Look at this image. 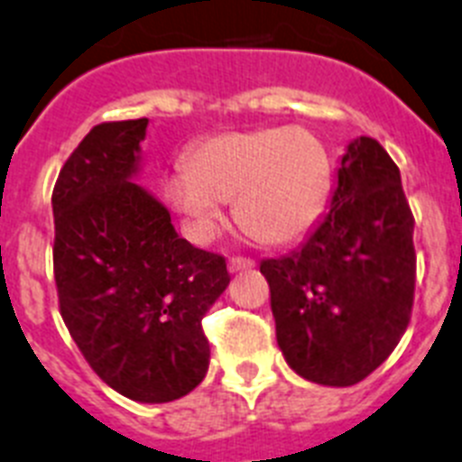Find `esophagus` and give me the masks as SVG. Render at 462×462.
<instances>
[{
	"label": "esophagus",
	"mask_w": 462,
	"mask_h": 462,
	"mask_svg": "<svg viewBox=\"0 0 462 462\" xmlns=\"http://www.w3.org/2000/svg\"><path fill=\"white\" fill-rule=\"evenodd\" d=\"M254 261L246 256H232L230 261H227V268H230V273H242V270H251L254 268Z\"/></svg>",
	"instance_id": "34e87169"
}]
</instances>
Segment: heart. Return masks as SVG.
Returning a JSON list of instances; mask_svg holds the SVG:
<instances>
[{"label":"heart","mask_w":462,"mask_h":462,"mask_svg":"<svg viewBox=\"0 0 462 462\" xmlns=\"http://www.w3.org/2000/svg\"><path fill=\"white\" fill-rule=\"evenodd\" d=\"M329 189L325 146L294 127L216 134L194 146L185 171L168 180V199L201 242L218 232L235 197L244 227L268 244L296 242L316 227Z\"/></svg>","instance_id":"obj_1"}]
</instances>
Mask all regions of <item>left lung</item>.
Wrapping results in <instances>:
<instances>
[{"label": "left lung", "instance_id": "left-lung-1", "mask_svg": "<svg viewBox=\"0 0 462 462\" xmlns=\"http://www.w3.org/2000/svg\"><path fill=\"white\" fill-rule=\"evenodd\" d=\"M413 225L384 146L351 142L320 225L301 249L261 263L277 344L294 373L351 387L387 361L413 313Z\"/></svg>", "mask_w": 462, "mask_h": 462}]
</instances>
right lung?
Segmentation results:
<instances>
[{"label": "right lung", "mask_w": 462, "mask_h": 462, "mask_svg": "<svg viewBox=\"0 0 462 462\" xmlns=\"http://www.w3.org/2000/svg\"><path fill=\"white\" fill-rule=\"evenodd\" d=\"M146 118L99 123L51 194L59 310L89 367L118 393L168 403L206 377L201 318L230 284L220 254L178 237L171 213L134 185Z\"/></svg>", "instance_id": "1"}]
</instances>
